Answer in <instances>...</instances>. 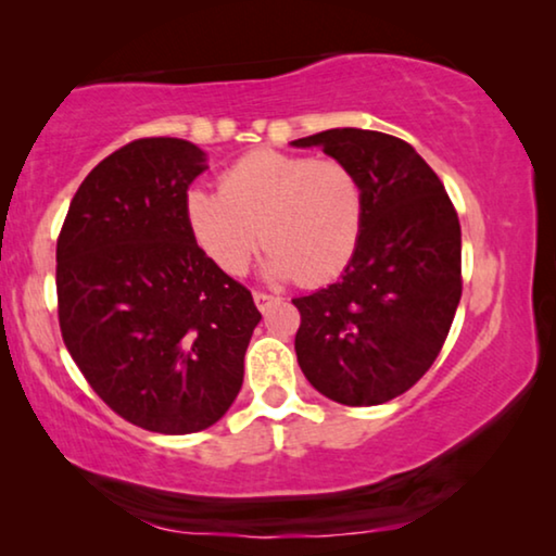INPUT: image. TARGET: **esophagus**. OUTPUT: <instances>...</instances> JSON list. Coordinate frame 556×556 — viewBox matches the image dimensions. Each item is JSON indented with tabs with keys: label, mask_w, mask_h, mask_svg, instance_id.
Wrapping results in <instances>:
<instances>
[{
	"label": "esophagus",
	"mask_w": 556,
	"mask_h": 556,
	"mask_svg": "<svg viewBox=\"0 0 556 556\" xmlns=\"http://www.w3.org/2000/svg\"><path fill=\"white\" fill-rule=\"evenodd\" d=\"M253 299H255V306L261 308V311H265L273 301H276V295H270V293H265V291H255Z\"/></svg>",
	"instance_id": "34e87169"
}]
</instances>
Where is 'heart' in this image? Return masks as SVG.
<instances>
[{
    "instance_id": "heart-1",
    "label": "heart",
    "mask_w": 556,
    "mask_h": 556,
    "mask_svg": "<svg viewBox=\"0 0 556 556\" xmlns=\"http://www.w3.org/2000/svg\"><path fill=\"white\" fill-rule=\"evenodd\" d=\"M187 223L202 253L242 276L257 248L270 278L318 286L337 278L359 245L364 192L339 159L257 149L240 156L219 189L187 194Z\"/></svg>"
}]
</instances>
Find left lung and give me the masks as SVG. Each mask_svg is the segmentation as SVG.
<instances>
[{"label": "left lung", "instance_id": "1", "mask_svg": "<svg viewBox=\"0 0 556 556\" xmlns=\"http://www.w3.org/2000/svg\"><path fill=\"white\" fill-rule=\"evenodd\" d=\"M321 147L362 181L359 245L337 283L293 299L295 356L324 397L371 407L400 397L432 367L460 303V223L443 181L407 141L331 128Z\"/></svg>", "mask_w": 556, "mask_h": 556}]
</instances>
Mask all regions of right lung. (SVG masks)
<instances>
[{"instance_id":"obj_1","label":"right lung","mask_w":556,"mask_h":556,"mask_svg":"<svg viewBox=\"0 0 556 556\" xmlns=\"http://www.w3.org/2000/svg\"><path fill=\"white\" fill-rule=\"evenodd\" d=\"M204 151L136 139L83 179L58 235V321L93 392L136 428L187 435L238 397L261 321L187 223Z\"/></svg>"}]
</instances>
